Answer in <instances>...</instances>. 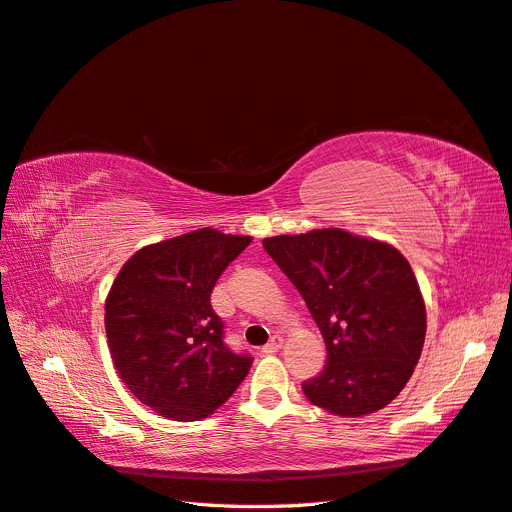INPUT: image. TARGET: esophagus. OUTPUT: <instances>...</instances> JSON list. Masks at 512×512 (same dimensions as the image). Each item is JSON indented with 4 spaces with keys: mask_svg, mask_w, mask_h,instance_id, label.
Returning <instances> with one entry per match:
<instances>
[{
    "mask_svg": "<svg viewBox=\"0 0 512 512\" xmlns=\"http://www.w3.org/2000/svg\"><path fill=\"white\" fill-rule=\"evenodd\" d=\"M281 347H283V339L281 337H272V341L268 345L261 347V352H264V354H274V352H279Z\"/></svg>",
    "mask_w": 512,
    "mask_h": 512,
    "instance_id": "34e87169",
    "label": "esophagus"
}]
</instances>
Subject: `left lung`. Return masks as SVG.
Instances as JSON below:
<instances>
[{"mask_svg": "<svg viewBox=\"0 0 512 512\" xmlns=\"http://www.w3.org/2000/svg\"><path fill=\"white\" fill-rule=\"evenodd\" d=\"M324 337L326 367L302 390L343 418L382 410L410 382L427 332L414 270L397 248L345 229L264 240Z\"/></svg>", "mask_w": 512, "mask_h": 512, "instance_id": "8db88e82", "label": "left lung"}]
</instances>
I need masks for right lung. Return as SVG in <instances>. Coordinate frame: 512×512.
<instances>
[{"label":"right lung","instance_id":"1","mask_svg":"<svg viewBox=\"0 0 512 512\" xmlns=\"http://www.w3.org/2000/svg\"><path fill=\"white\" fill-rule=\"evenodd\" d=\"M212 227L148 244L115 276L105 300L111 360L126 388L169 420L214 414L251 369L223 343L210 294L251 244Z\"/></svg>","mask_w":512,"mask_h":512}]
</instances>
